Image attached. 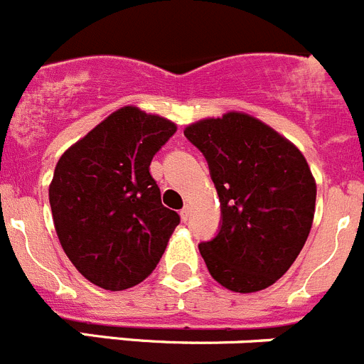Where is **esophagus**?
<instances>
[{
	"label": "esophagus",
	"mask_w": 364,
	"mask_h": 364,
	"mask_svg": "<svg viewBox=\"0 0 364 364\" xmlns=\"http://www.w3.org/2000/svg\"><path fill=\"white\" fill-rule=\"evenodd\" d=\"M189 215H191V209H189V205H186V208L182 209V211H180V218L184 220V222H188Z\"/></svg>",
	"instance_id": "34e87169"
}]
</instances>
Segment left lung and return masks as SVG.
I'll return each mask as SVG.
<instances>
[{
    "instance_id": "left-lung-1",
    "label": "left lung",
    "mask_w": 364,
    "mask_h": 364,
    "mask_svg": "<svg viewBox=\"0 0 364 364\" xmlns=\"http://www.w3.org/2000/svg\"><path fill=\"white\" fill-rule=\"evenodd\" d=\"M184 135L204 153L222 228L200 243L208 271L232 292H258L285 274L305 245L316 180L289 139L243 112L200 119Z\"/></svg>"
}]
</instances>
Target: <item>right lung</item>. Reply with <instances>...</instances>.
Returning a JSON list of instances; mask_svg holds the SVG:
<instances>
[{
    "instance_id": "right-lung-1",
    "label": "right lung",
    "mask_w": 364,
    "mask_h": 364,
    "mask_svg": "<svg viewBox=\"0 0 364 364\" xmlns=\"http://www.w3.org/2000/svg\"><path fill=\"white\" fill-rule=\"evenodd\" d=\"M176 124L122 106L55 164L48 188L63 251L93 285L124 291L148 278L180 216L160 202L149 164Z\"/></svg>"
}]
</instances>
